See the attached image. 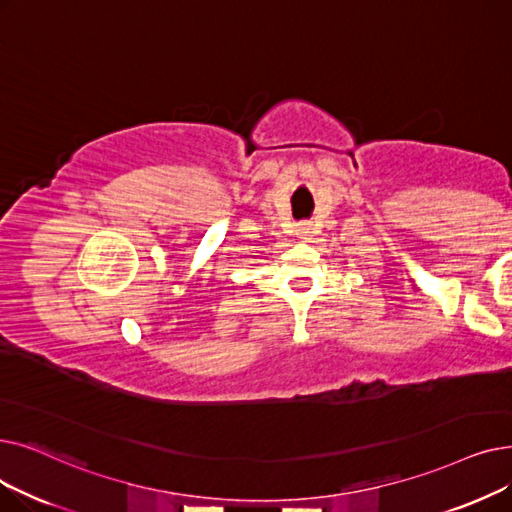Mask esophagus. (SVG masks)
<instances>
[{"label": "esophagus", "mask_w": 512, "mask_h": 512, "mask_svg": "<svg viewBox=\"0 0 512 512\" xmlns=\"http://www.w3.org/2000/svg\"><path fill=\"white\" fill-rule=\"evenodd\" d=\"M307 230H309V228H303L299 234H307Z\"/></svg>", "instance_id": "1"}]
</instances>
